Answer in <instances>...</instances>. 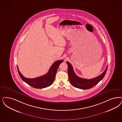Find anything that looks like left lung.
Masks as SVG:
<instances>
[{
	"mask_svg": "<svg viewBox=\"0 0 122 122\" xmlns=\"http://www.w3.org/2000/svg\"><path fill=\"white\" fill-rule=\"evenodd\" d=\"M67 63L68 66L69 80L71 84L76 88L83 90L91 88L98 84L105 76L108 68V66H107L105 70L100 76L92 79H87L76 76L71 64L68 62H67Z\"/></svg>",
	"mask_w": 122,
	"mask_h": 122,
	"instance_id": "left-lung-1",
	"label": "left lung"
}]
</instances>
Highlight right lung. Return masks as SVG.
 Returning a JSON list of instances; mask_svg holds the SVG:
<instances>
[{"label": "right lung", "instance_id": "right-lung-1", "mask_svg": "<svg viewBox=\"0 0 122 122\" xmlns=\"http://www.w3.org/2000/svg\"><path fill=\"white\" fill-rule=\"evenodd\" d=\"M63 62V60H59L55 61L51 66L49 71L46 74L32 79L27 78L24 77L19 71L17 66V67L19 76L21 79L25 83L35 88H44L50 86L55 81V74L57 71L59 65Z\"/></svg>", "mask_w": 122, "mask_h": 122}]
</instances>
